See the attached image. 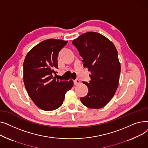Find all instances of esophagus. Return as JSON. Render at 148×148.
<instances>
[{"mask_svg":"<svg viewBox=\"0 0 148 148\" xmlns=\"http://www.w3.org/2000/svg\"><path fill=\"white\" fill-rule=\"evenodd\" d=\"M74 83L75 85H77V84H79L80 83V82L79 80L77 79V80H75L74 81Z\"/></svg>","mask_w":148,"mask_h":148,"instance_id":"34e87169","label":"esophagus"}]
</instances>
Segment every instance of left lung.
<instances>
[{
	"instance_id": "left-lung-1",
	"label": "left lung",
	"mask_w": 148,
	"mask_h": 148,
	"mask_svg": "<svg viewBox=\"0 0 148 148\" xmlns=\"http://www.w3.org/2000/svg\"><path fill=\"white\" fill-rule=\"evenodd\" d=\"M83 58L84 68L90 71L88 95L80 98L83 105L90 108L104 107L117 90L121 64L113 43L97 32L84 33L72 42Z\"/></svg>"
}]
</instances>
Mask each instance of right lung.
Segmentation results:
<instances>
[{
	"label": "right lung",
	"instance_id": "obj_1",
	"mask_svg": "<svg viewBox=\"0 0 148 148\" xmlns=\"http://www.w3.org/2000/svg\"><path fill=\"white\" fill-rule=\"evenodd\" d=\"M68 41L49 39L39 43L27 54L23 63V81L33 102L45 111L56 110L63 104L73 81L56 79L58 55Z\"/></svg>",
	"mask_w": 148,
	"mask_h": 148
}]
</instances>
